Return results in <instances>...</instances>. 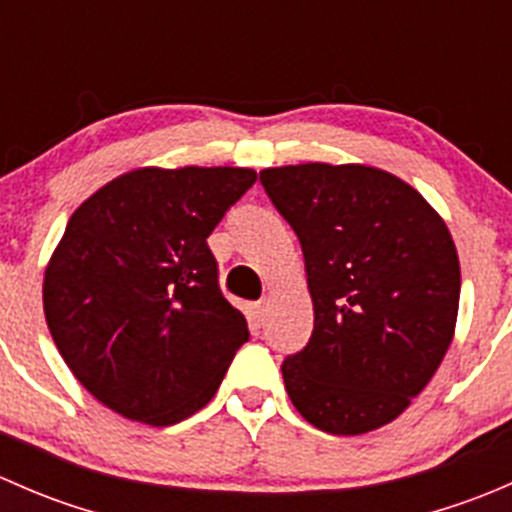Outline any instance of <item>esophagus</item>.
<instances>
[{
    "label": "esophagus",
    "mask_w": 512,
    "mask_h": 512,
    "mask_svg": "<svg viewBox=\"0 0 512 512\" xmlns=\"http://www.w3.org/2000/svg\"><path fill=\"white\" fill-rule=\"evenodd\" d=\"M247 309H250V319H252V322H255V324L265 322V312H267L265 302H252Z\"/></svg>",
    "instance_id": "34e87169"
}]
</instances>
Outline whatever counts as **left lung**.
Returning <instances> with one entry per match:
<instances>
[{"instance_id": "left-lung-1", "label": "left lung", "mask_w": 512, "mask_h": 512, "mask_svg": "<svg viewBox=\"0 0 512 512\" xmlns=\"http://www.w3.org/2000/svg\"><path fill=\"white\" fill-rule=\"evenodd\" d=\"M304 255L314 332L282 364L304 421L334 436L386 426L426 389L456 334L461 262L446 220L389 170H260Z\"/></svg>"}]
</instances>
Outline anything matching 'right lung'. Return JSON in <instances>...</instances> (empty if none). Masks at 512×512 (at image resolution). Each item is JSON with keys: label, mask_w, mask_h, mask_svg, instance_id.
Returning <instances> with one entry per match:
<instances>
[{"label": "right lung", "mask_w": 512, "mask_h": 512, "mask_svg": "<svg viewBox=\"0 0 512 512\" xmlns=\"http://www.w3.org/2000/svg\"><path fill=\"white\" fill-rule=\"evenodd\" d=\"M252 168L128 170L69 218L44 270V317L79 384L103 406L173 426L218 391L247 319L218 287L208 247Z\"/></svg>", "instance_id": "obj_1"}]
</instances>
